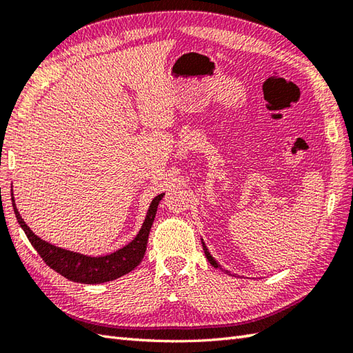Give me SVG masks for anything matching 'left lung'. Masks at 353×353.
Wrapping results in <instances>:
<instances>
[{"label": "left lung", "instance_id": "1", "mask_svg": "<svg viewBox=\"0 0 353 353\" xmlns=\"http://www.w3.org/2000/svg\"><path fill=\"white\" fill-rule=\"evenodd\" d=\"M201 244H203V250H205V254H206V258H208V261H209V262H211V265H214L215 268H216V267H219V264H216V261H215V259H214V258L211 256V253H209V252H208V247L205 245V243H203V239H201Z\"/></svg>", "mask_w": 353, "mask_h": 353}]
</instances>
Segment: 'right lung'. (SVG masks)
<instances>
[{
  "label": "right lung",
  "instance_id": "right-lung-1",
  "mask_svg": "<svg viewBox=\"0 0 353 353\" xmlns=\"http://www.w3.org/2000/svg\"><path fill=\"white\" fill-rule=\"evenodd\" d=\"M162 197L163 194H159V196L153 199L147 212L145 221L142 224L139 234L132 243L114 253L99 258L85 256V254L59 249V247L43 241L39 236H36L24 223V220H22L17 206H14V201H12V205L14 215H17V220L21 224V228L24 229L28 241L32 243L36 252L41 254L45 264L72 282L101 283L114 281L117 277H121L127 273H130L134 267H138V264L145 254L150 229H152V224L157 211V205H159Z\"/></svg>",
  "mask_w": 353,
  "mask_h": 353
}]
</instances>
